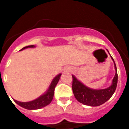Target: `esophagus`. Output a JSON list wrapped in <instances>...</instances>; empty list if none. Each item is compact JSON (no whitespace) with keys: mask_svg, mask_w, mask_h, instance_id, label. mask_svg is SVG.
Listing matches in <instances>:
<instances>
[{"mask_svg":"<svg viewBox=\"0 0 129 129\" xmlns=\"http://www.w3.org/2000/svg\"><path fill=\"white\" fill-rule=\"evenodd\" d=\"M64 71H66V72H72V71H73V69L71 67H69V66H67V67H66V68L64 69Z\"/></svg>","mask_w":129,"mask_h":129,"instance_id":"1","label":"esophagus"}]
</instances>
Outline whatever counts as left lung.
I'll return each mask as SVG.
<instances>
[{"label":"left lung","mask_w":129,"mask_h":129,"mask_svg":"<svg viewBox=\"0 0 129 129\" xmlns=\"http://www.w3.org/2000/svg\"><path fill=\"white\" fill-rule=\"evenodd\" d=\"M110 57L114 61L115 75L113 79L112 85L107 89L99 90L90 89L84 85L81 82L79 81L74 75H72L73 93L75 99L79 102L89 106H99L110 99V97L114 94L117 85L118 75L116 65L114 62V58L112 56Z\"/></svg>","instance_id":"obj_1"}]
</instances>
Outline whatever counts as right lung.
<instances>
[{
    "mask_svg": "<svg viewBox=\"0 0 129 129\" xmlns=\"http://www.w3.org/2000/svg\"><path fill=\"white\" fill-rule=\"evenodd\" d=\"M32 47H35V46L34 45H28V46H26L25 47L22 48L20 50H22L25 49H27V48ZM61 75H62L61 74H59L58 75H57L53 79L49 89L45 92V93L42 95L41 96H40L39 98L36 99V100H34V101L27 102H19V101L14 99V102L16 104H17L19 105H20V107H22L26 109H28V110H36V109H39L47 106V105H49L52 102V101L54 95L55 87L56 86L57 83H58V80H59Z\"/></svg>",
    "mask_w": 129,
    "mask_h": 129,
    "instance_id": "add662e5",
    "label": "right lung"
}]
</instances>
